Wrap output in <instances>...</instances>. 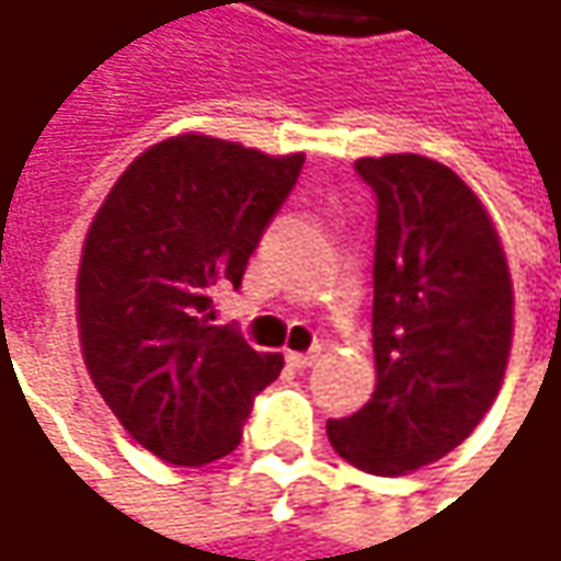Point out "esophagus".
Instances as JSON below:
<instances>
[{"label": "esophagus", "instance_id": "esophagus-1", "mask_svg": "<svg viewBox=\"0 0 561 561\" xmlns=\"http://www.w3.org/2000/svg\"><path fill=\"white\" fill-rule=\"evenodd\" d=\"M318 356H321V346H314L309 353H287V365L290 368H312Z\"/></svg>", "mask_w": 561, "mask_h": 561}]
</instances>
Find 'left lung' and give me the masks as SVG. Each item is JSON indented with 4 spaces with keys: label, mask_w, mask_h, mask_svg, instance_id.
Segmentation results:
<instances>
[{
    "label": "left lung",
    "mask_w": 561,
    "mask_h": 561,
    "mask_svg": "<svg viewBox=\"0 0 561 561\" xmlns=\"http://www.w3.org/2000/svg\"><path fill=\"white\" fill-rule=\"evenodd\" d=\"M377 196V383L328 440L350 465L397 478L437 462L481 424L512 350V277L481 199L446 164L358 159Z\"/></svg>",
    "instance_id": "8db88e82"
}]
</instances>
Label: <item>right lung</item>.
<instances>
[{
	"label": "right lung",
	"instance_id": "add662e5",
	"mask_svg": "<svg viewBox=\"0 0 561 561\" xmlns=\"http://www.w3.org/2000/svg\"><path fill=\"white\" fill-rule=\"evenodd\" d=\"M306 156L181 134L127 164L96 211L77 271L87 371L124 431L171 465L233 453L284 356L215 328V287L243 284Z\"/></svg>",
	"mask_w": 561,
	"mask_h": 561
}]
</instances>
